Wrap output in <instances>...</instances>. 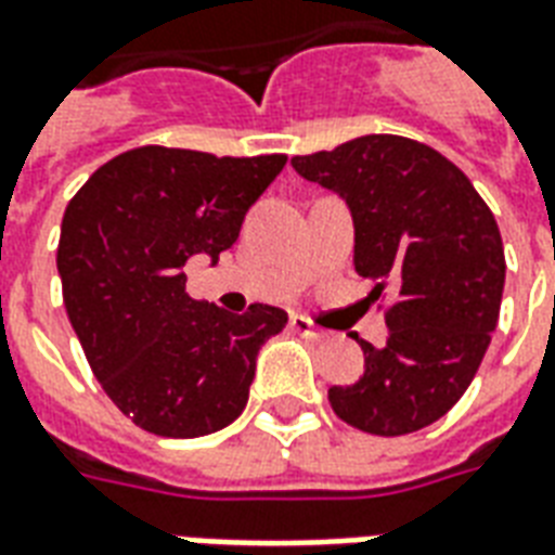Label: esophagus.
<instances>
[{
    "mask_svg": "<svg viewBox=\"0 0 555 555\" xmlns=\"http://www.w3.org/2000/svg\"><path fill=\"white\" fill-rule=\"evenodd\" d=\"M291 328H294L296 334L308 337V340H325V332H320V328H317V325L302 314H291Z\"/></svg>",
    "mask_w": 555,
    "mask_h": 555,
    "instance_id": "obj_1",
    "label": "esophagus"
}]
</instances>
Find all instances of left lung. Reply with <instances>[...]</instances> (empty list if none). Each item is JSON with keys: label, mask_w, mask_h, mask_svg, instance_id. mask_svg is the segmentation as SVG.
I'll return each mask as SVG.
<instances>
[{"label": "left lung", "mask_w": 555, "mask_h": 555, "mask_svg": "<svg viewBox=\"0 0 555 555\" xmlns=\"http://www.w3.org/2000/svg\"><path fill=\"white\" fill-rule=\"evenodd\" d=\"M294 171L346 203L354 270L396 291L387 344L361 340L366 370L328 401L346 425L401 437L434 425L468 390L501 314V230L472 180L434 147L370 133L294 156Z\"/></svg>", "instance_id": "left-lung-1"}]
</instances>
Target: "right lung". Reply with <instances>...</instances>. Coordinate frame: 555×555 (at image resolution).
Returning a JSON list of instances; mask_svg holds the SVG:
<instances>
[{"mask_svg":"<svg viewBox=\"0 0 555 555\" xmlns=\"http://www.w3.org/2000/svg\"><path fill=\"white\" fill-rule=\"evenodd\" d=\"M285 163L147 145L101 165L66 206L63 306L104 392L147 434L206 437L247 408L259 349L287 314L197 302L183 268L194 256L218 264Z\"/></svg>","mask_w":555,"mask_h":555,"instance_id":"add662e5","label":"right lung"}]
</instances>
